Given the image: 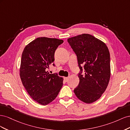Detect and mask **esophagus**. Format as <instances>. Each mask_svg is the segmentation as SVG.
<instances>
[{"mask_svg":"<svg viewBox=\"0 0 130 130\" xmlns=\"http://www.w3.org/2000/svg\"><path fill=\"white\" fill-rule=\"evenodd\" d=\"M64 81L65 82H67L68 81V77H64Z\"/></svg>","mask_w":130,"mask_h":130,"instance_id":"34e87169","label":"esophagus"}]
</instances>
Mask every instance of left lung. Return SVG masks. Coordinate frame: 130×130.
Returning a JSON list of instances; mask_svg holds the SVG:
<instances>
[{"label":"left lung","mask_w":130,"mask_h":130,"mask_svg":"<svg viewBox=\"0 0 130 130\" xmlns=\"http://www.w3.org/2000/svg\"><path fill=\"white\" fill-rule=\"evenodd\" d=\"M76 54L80 82L74 92L77 98L90 104L96 101L107 88L111 75L110 54L104 42L89 34L67 40Z\"/></svg>","instance_id":"left-lung-1"}]
</instances>
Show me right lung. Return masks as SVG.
<instances>
[{"instance_id": "obj_1", "label": "right lung", "mask_w": 130, "mask_h": 130, "mask_svg": "<svg viewBox=\"0 0 130 130\" xmlns=\"http://www.w3.org/2000/svg\"><path fill=\"white\" fill-rule=\"evenodd\" d=\"M62 40L39 37L27 44L22 55L20 76L27 92L38 103L45 105L53 101L60 92L63 78L57 73L49 74L55 51Z\"/></svg>"}]
</instances>
